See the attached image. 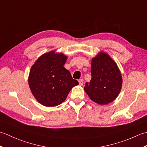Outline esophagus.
Returning <instances> with one entry per match:
<instances>
[{"label":"esophagus","mask_w":147,"mask_h":147,"mask_svg":"<svg viewBox=\"0 0 147 147\" xmlns=\"http://www.w3.org/2000/svg\"><path fill=\"white\" fill-rule=\"evenodd\" d=\"M78 82H79L80 85L82 86V85H83V79H80V80H79Z\"/></svg>","instance_id":"34e87169"}]
</instances>
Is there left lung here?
I'll return each mask as SVG.
<instances>
[{"mask_svg":"<svg viewBox=\"0 0 147 147\" xmlns=\"http://www.w3.org/2000/svg\"><path fill=\"white\" fill-rule=\"evenodd\" d=\"M91 74V80L84 87L90 99L100 105L114 101L121 91L123 80L116 63L107 53L101 52L92 59Z\"/></svg>","mask_w":147,"mask_h":147,"instance_id":"8db88e82","label":"left lung"}]
</instances>
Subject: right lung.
I'll list each match as a JSON object with an SVG mask.
<instances>
[{"mask_svg":"<svg viewBox=\"0 0 147 147\" xmlns=\"http://www.w3.org/2000/svg\"><path fill=\"white\" fill-rule=\"evenodd\" d=\"M66 60L67 56L52 51L40 56L31 67L29 86L40 104L46 107L60 105L73 87L78 85L64 67Z\"/></svg>","mask_w":147,"mask_h":147,"instance_id":"right-lung-1","label":"right lung"}]
</instances>
